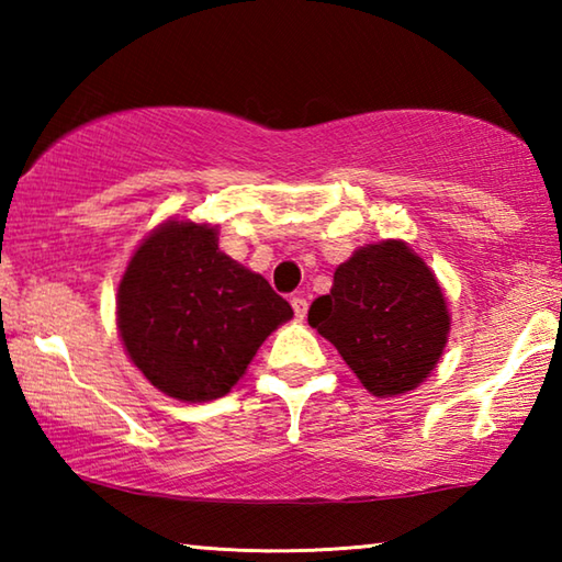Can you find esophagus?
<instances>
[{
    "label": "esophagus",
    "mask_w": 562,
    "mask_h": 562,
    "mask_svg": "<svg viewBox=\"0 0 562 562\" xmlns=\"http://www.w3.org/2000/svg\"><path fill=\"white\" fill-rule=\"evenodd\" d=\"M290 302H292L294 317H297V319H304V317H307V300H304L302 294H294V297H292Z\"/></svg>",
    "instance_id": "34e87169"
}]
</instances>
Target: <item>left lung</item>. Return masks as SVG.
Wrapping results in <instances>:
<instances>
[{
	"mask_svg": "<svg viewBox=\"0 0 562 562\" xmlns=\"http://www.w3.org/2000/svg\"><path fill=\"white\" fill-rule=\"evenodd\" d=\"M307 322L379 398L412 392L439 364L451 312L434 270L404 240L369 243L335 270Z\"/></svg>",
	"mask_w": 562,
	"mask_h": 562,
	"instance_id": "1",
	"label": "left lung"
}]
</instances>
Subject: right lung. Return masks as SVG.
I'll list each match as a JSON object with an SVG mask.
<instances>
[{"label": "right lung", "mask_w": 562, "mask_h": 562, "mask_svg": "<svg viewBox=\"0 0 562 562\" xmlns=\"http://www.w3.org/2000/svg\"><path fill=\"white\" fill-rule=\"evenodd\" d=\"M292 315L262 274L217 247V225L178 217L138 243L116 292L128 359L150 386L186 404L231 392Z\"/></svg>", "instance_id": "obj_1"}]
</instances>
